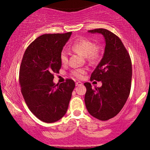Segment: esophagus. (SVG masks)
<instances>
[{"mask_svg": "<svg viewBox=\"0 0 150 150\" xmlns=\"http://www.w3.org/2000/svg\"><path fill=\"white\" fill-rule=\"evenodd\" d=\"M75 85H76V86H81V85H82V82H77L76 83H75Z\"/></svg>", "mask_w": 150, "mask_h": 150, "instance_id": "34e87169", "label": "esophagus"}]
</instances>
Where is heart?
<instances>
[{
  "label": "heart",
  "mask_w": 150,
  "mask_h": 150,
  "mask_svg": "<svg viewBox=\"0 0 150 150\" xmlns=\"http://www.w3.org/2000/svg\"><path fill=\"white\" fill-rule=\"evenodd\" d=\"M72 49L75 52L85 56L91 63H95L100 58L101 49L99 45H96L95 43L91 39L85 37H80L77 39L72 44ZM60 60L62 63H66L68 61V53L65 50H63L60 54ZM85 73V70L78 68L72 70L71 74L77 78H82Z\"/></svg>",
  "instance_id": "1"
}]
</instances>
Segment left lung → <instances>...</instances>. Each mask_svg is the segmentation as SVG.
Segmentation results:
<instances>
[{"mask_svg":"<svg viewBox=\"0 0 150 150\" xmlns=\"http://www.w3.org/2000/svg\"><path fill=\"white\" fill-rule=\"evenodd\" d=\"M89 32L102 34L106 46L104 56L90 77L91 81H101L102 85L93 88L89 82H85V102L90 115L100 120H107L120 112L129 97L131 59L120 38L113 32L102 28Z\"/></svg>","mask_w":150,"mask_h":150,"instance_id":"1","label":"left lung"}]
</instances>
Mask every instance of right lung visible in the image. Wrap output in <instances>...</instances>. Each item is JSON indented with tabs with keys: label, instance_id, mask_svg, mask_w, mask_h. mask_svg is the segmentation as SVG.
<instances>
[{
	"label": "right lung",
	"instance_id": "right-lung-1",
	"mask_svg": "<svg viewBox=\"0 0 150 150\" xmlns=\"http://www.w3.org/2000/svg\"><path fill=\"white\" fill-rule=\"evenodd\" d=\"M72 32L46 34L27 48L19 73L25 103L31 112L45 123H54L66 113L75 87L72 79L55 85L53 73L61 68L60 54Z\"/></svg>",
	"mask_w": 150,
	"mask_h": 150
}]
</instances>
